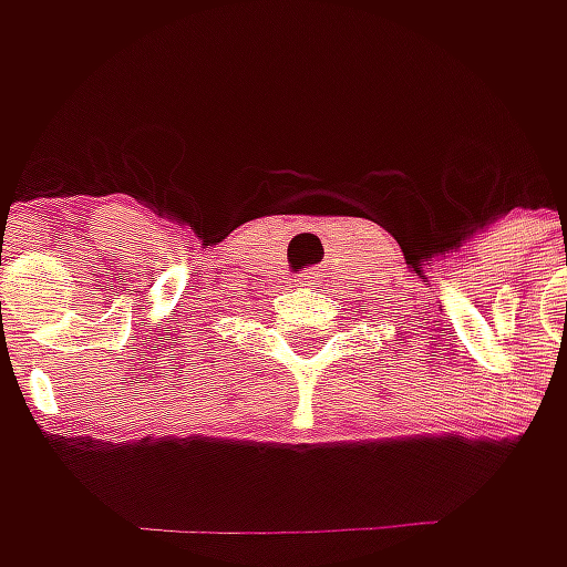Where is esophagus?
Returning <instances> with one entry per match:
<instances>
[{
  "mask_svg": "<svg viewBox=\"0 0 567 567\" xmlns=\"http://www.w3.org/2000/svg\"><path fill=\"white\" fill-rule=\"evenodd\" d=\"M321 280H324V274H321V268H306V271L299 274V284H302V287H309V290H316V287H321Z\"/></svg>",
  "mask_w": 567,
  "mask_h": 567,
  "instance_id": "1",
  "label": "esophagus"
}]
</instances>
